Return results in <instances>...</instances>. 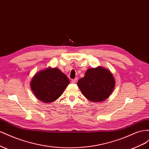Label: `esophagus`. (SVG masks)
<instances>
[{
  "label": "esophagus",
  "mask_w": 149,
  "mask_h": 149,
  "mask_svg": "<svg viewBox=\"0 0 149 149\" xmlns=\"http://www.w3.org/2000/svg\"><path fill=\"white\" fill-rule=\"evenodd\" d=\"M77 80H78V78H76L75 79H73L71 80V83H76V81H77Z\"/></svg>",
  "instance_id": "esophagus-1"
}]
</instances>
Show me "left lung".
Masks as SVG:
<instances>
[{
	"instance_id": "8db88e82",
	"label": "left lung",
	"mask_w": 149,
	"mask_h": 149,
	"mask_svg": "<svg viewBox=\"0 0 149 149\" xmlns=\"http://www.w3.org/2000/svg\"><path fill=\"white\" fill-rule=\"evenodd\" d=\"M115 84L111 72L100 66L88 69L84 77L78 81L81 92L86 98L93 102L106 100L113 91Z\"/></svg>"
}]
</instances>
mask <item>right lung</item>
<instances>
[{"label": "right lung", "mask_w": 149, "mask_h": 149, "mask_svg": "<svg viewBox=\"0 0 149 149\" xmlns=\"http://www.w3.org/2000/svg\"><path fill=\"white\" fill-rule=\"evenodd\" d=\"M69 83V79L61 70L48 67L35 74L30 87L38 100L50 103L61 96Z\"/></svg>", "instance_id": "obj_1"}]
</instances>
